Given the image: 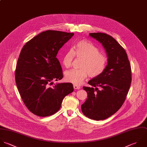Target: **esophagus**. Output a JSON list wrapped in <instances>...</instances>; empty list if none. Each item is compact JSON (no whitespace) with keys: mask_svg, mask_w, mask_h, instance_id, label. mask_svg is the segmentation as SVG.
I'll list each match as a JSON object with an SVG mask.
<instances>
[{"mask_svg":"<svg viewBox=\"0 0 147 147\" xmlns=\"http://www.w3.org/2000/svg\"><path fill=\"white\" fill-rule=\"evenodd\" d=\"M73 88L74 89H80V86L78 85H74Z\"/></svg>","mask_w":147,"mask_h":147,"instance_id":"1","label":"esophagus"}]
</instances>
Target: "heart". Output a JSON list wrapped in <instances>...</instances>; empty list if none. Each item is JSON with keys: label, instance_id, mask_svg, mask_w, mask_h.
Wrapping results in <instances>:
<instances>
[{"label": "heart", "instance_id": "heart-1", "mask_svg": "<svg viewBox=\"0 0 147 147\" xmlns=\"http://www.w3.org/2000/svg\"><path fill=\"white\" fill-rule=\"evenodd\" d=\"M74 57L82 59L80 69H73L65 73V80L74 85H80L88 75L91 78L100 76L105 70L108 57L106 53L90 42L83 39L78 41L74 49H69L64 55L63 66L69 68L72 65Z\"/></svg>", "mask_w": 147, "mask_h": 147}]
</instances>
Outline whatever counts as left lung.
<instances>
[{
  "label": "left lung",
  "instance_id": "1",
  "mask_svg": "<svg viewBox=\"0 0 147 147\" xmlns=\"http://www.w3.org/2000/svg\"><path fill=\"white\" fill-rule=\"evenodd\" d=\"M89 35L102 43L108 61L104 72L88 82L92 86L83 87L88 98L81 109L88 118L102 120L115 113L124 104L131 86L132 70L125 49L114 38L102 32Z\"/></svg>",
  "mask_w": 147,
  "mask_h": 147
}]
</instances>
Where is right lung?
<instances>
[{"mask_svg":"<svg viewBox=\"0 0 147 147\" xmlns=\"http://www.w3.org/2000/svg\"><path fill=\"white\" fill-rule=\"evenodd\" d=\"M73 35L74 33L47 30L28 41L21 50L15 82L24 104L36 116L46 117L57 112L65 97L74 90L71 83L53 82L63 78L56 56Z\"/></svg>","mask_w":147,"mask_h":147,"instance_id":"add662e5","label":"right lung"}]
</instances>
